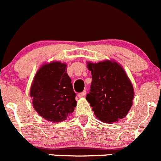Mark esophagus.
<instances>
[{
    "instance_id": "obj_1",
    "label": "esophagus",
    "mask_w": 161,
    "mask_h": 161,
    "mask_svg": "<svg viewBox=\"0 0 161 161\" xmlns=\"http://www.w3.org/2000/svg\"><path fill=\"white\" fill-rule=\"evenodd\" d=\"M86 91L84 90L83 92H79V93L78 94V96H79V97H83V96H86Z\"/></svg>"
}]
</instances>
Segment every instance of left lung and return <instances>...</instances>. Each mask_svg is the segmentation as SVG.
<instances>
[{"instance_id":"1","label":"left lung","mask_w":161,"mask_h":161,"mask_svg":"<svg viewBox=\"0 0 161 161\" xmlns=\"http://www.w3.org/2000/svg\"><path fill=\"white\" fill-rule=\"evenodd\" d=\"M87 67L92 73V83L86 99L96 118L112 123L125 117L133 104L134 91L124 69L109 60L87 62Z\"/></svg>"}]
</instances>
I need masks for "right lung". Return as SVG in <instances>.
<instances>
[{
  "label": "right lung",
  "mask_w": 161,
  "mask_h": 161,
  "mask_svg": "<svg viewBox=\"0 0 161 161\" xmlns=\"http://www.w3.org/2000/svg\"><path fill=\"white\" fill-rule=\"evenodd\" d=\"M66 66L60 62L45 64L35 74L31 86L34 109L53 123L65 120L76 106V95Z\"/></svg>",
  "instance_id": "add662e5"
}]
</instances>
